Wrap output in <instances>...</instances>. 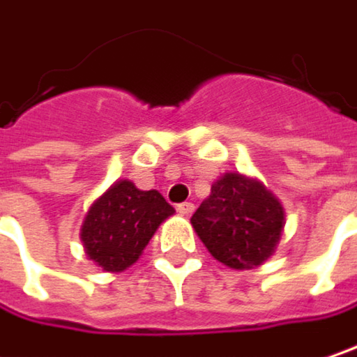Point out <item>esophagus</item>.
<instances>
[{
    "label": "esophagus",
    "mask_w": 357,
    "mask_h": 357,
    "mask_svg": "<svg viewBox=\"0 0 357 357\" xmlns=\"http://www.w3.org/2000/svg\"><path fill=\"white\" fill-rule=\"evenodd\" d=\"M178 212L181 214V216H190V214L194 212V204H192V202H183V204H179Z\"/></svg>",
    "instance_id": "obj_1"
}]
</instances>
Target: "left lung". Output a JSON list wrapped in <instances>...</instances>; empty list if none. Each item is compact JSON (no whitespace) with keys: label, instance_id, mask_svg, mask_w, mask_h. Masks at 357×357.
Masks as SVG:
<instances>
[{"label":"left lung","instance_id":"left-lung-1","mask_svg":"<svg viewBox=\"0 0 357 357\" xmlns=\"http://www.w3.org/2000/svg\"><path fill=\"white\" fill-rule=\"evenodd\" d=\"M192 226L216 261L244 271L275 252L283 234L284 210L259 179L224 174L199 204Z\"/></svg>","mask_w":357,"mask_h":357}]
</instances>
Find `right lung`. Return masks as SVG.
Wrapping results in <instances>:
<instances>
[{"instance_id": "1", "label": "right lung", "mask_w": 357, "mask_h": 357, "mask_svg": "<svg viewBox=\"0 0 357 357\" xmlns=\"http://www.w3.org/2000/svg\"><path fill=\"white\" fill-rule=\"evenodd\" d=\"M174 212L158 190L143 192L133 181L119 179L84 216L80 228L84 252L102 271L121 273L137 262L159 224Z\"/></svg>"}]
</instances>
